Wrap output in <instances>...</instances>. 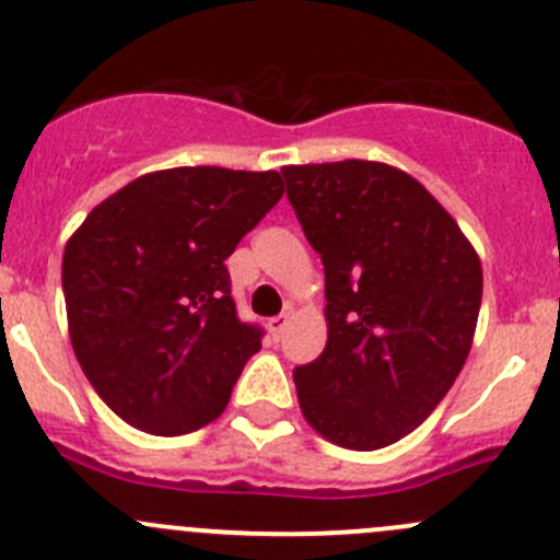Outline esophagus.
<instances>
[{
	"mask_svg": "<svg viewBox=\"0 0 560 560\" xmlns=\"http://www.w3.org/2000/svg\"><path fill=\"white\" fill-rule=\"evenodd\" d=\"M287 325H290V314H279V317L268 319V328H270V334H273V339H281V334L287 330Z\"/></svg>",
	"mask_w": 560,
	"mask_h": 560,
	"instance_id": "obj_1",
	"label": "esophagus"
}]
</instances>
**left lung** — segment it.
Segmentation results:
<instances>
[{
	"instance_id": "obj_1",
	"label": "left lung",
	"mask_w": 560,
	"mask_h": 560,
	"mask_svg": "<svg viewBox=\"0 0 560 560\" xmlns=\"http://www.w3.org/2000/svg\"><path fill=\"white\" fill-rule=\"evenodd\" d=\"M325 268L328 341L295 369L298 405L325 441L374 452L410 435L463 372L481 259L416 177L380 161L281 166Z\"/></svg>"
}]
</instances>
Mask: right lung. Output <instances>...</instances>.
<instances>
[{"instance_id":"1","label":"right lung","mask_w":560,"mask_h":560,"mask_svg":"<svg viewBox=\"0 0 560 560\" xmlns=\"http://www.w3.org/2000/svg\"><path fill=\"white\" fill-rule=\"evenodd\" d=\"M281 194L273 170L148 172L92 208L65 243L70 345L130 427L186 435L226 410L262 334L237 319L224 259Z\"/></svg>"}]
</instances>
